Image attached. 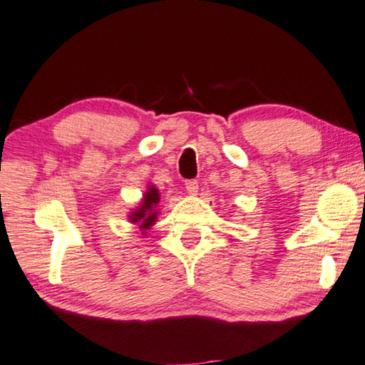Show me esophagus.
<instances>
[{"label":"esophagus","instance_id":"1","mask_svg":"<svg viewBox=\"0 0 365 365\" xmlns=\"http://www.w3.org/2000/svg\"><path fill=\"white\" fill-rule=\"evenodd\" d=\"M185 190H187V193L190 197H195V195L198 193V182L197 180H188L185 183Z\"/></svg>","mask_w":365,"mask_h":365}]
</instances>
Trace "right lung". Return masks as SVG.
Masks as SVG:
<instances>
[{
  "label": "right lung",
  "instance_id": "right-lung-1",
  "mask_svg": "<svg viewBox=\"0 0 365 365\" xmlns=\"http://www.w3.org/2000/svg\"><path fill=\"white\" fill-rule=\"evenodd\" d=\"M159 203H160V192L155 188V185L149 183L139 205L134 210L129 211L128 220L139 227V231L145 236L152 226L155 225L157 216H159Z\"/></svg>",
  "mask_w": 365,
  "mask_h": 365
}]
</instances>
